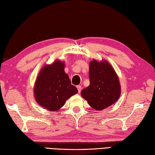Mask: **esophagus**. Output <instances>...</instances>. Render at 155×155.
Segmentation results:
<instances>
[{"label": "esophagus", "mask_w": 155, "mask_h": 155, "mask_svg": "<svg viewBox=\"0 0 155 155\" xmlns=\"http://www.w3.org/2000/svg\"><path fill=\"white\" fill-rule=\"evenodd\" d=\"M77 88H78V93H80V92H81V89H82V88H81V86L78 85V86H77Z\"/></svg>", "instance_id": "esophagus-1"}]
</instances>
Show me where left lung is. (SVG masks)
<instances>
[{
	"instance_id": "obj_1",
	"label": "left lung",
	"mask_w": 155,
	"mask_h": 155,
	"mask_svg": "<svg viewBox=\"0 0 155 155\" xmlns=\"http://www.w3.org/2000/svg\"><path fill=\"white\" fill-rule=\"evenodd\" d=\"M90 85L81 96L92 108L101 111L112 105L121 94L119 78L112 66L106 60L93 59L89 67Z\"/></svg>"
}]
</instances>
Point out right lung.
Returning a JSON list of instances; mask_svg holds the SVG:
<instances>
[{
  "mask_svg": "<svg viewBox=\"0 0 155 155\" xmlns=\"http://www.w3.org/2000/svg\"><path fill=\"white\" fill-rule=\"evenodd\" d=\"M64 68V63L59 60L45 64L35 81V99L39 105L48 110H59L67 100L78 92L77 88L71 84Z\"/></svg>",
  "mask_w": 155,
  "mask_h": 155,
  "instance_id": "1",
  "label": "right lung"
}]
</instances>
